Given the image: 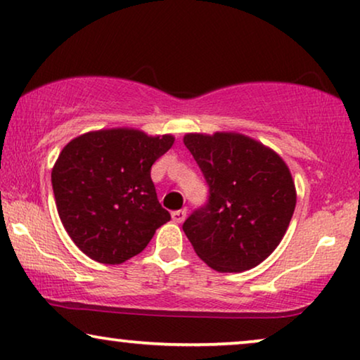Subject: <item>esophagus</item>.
Masks as SVG:
<instances>
[{
	"instance_id": "34e87169",
	"label": "esophagus",
	"mask_w": 360,
	"mask_h": 360,
	"mask_svg": "<svg viewBox=\"0 0 360 360\" xmlns=\"http://www.w3.org/2000/svg\"><path fill=\"white\" fill-rule=\"evenodd\" d=\"M186 218V210H176V211H172V219H174V223H184Z\"/></svg>"
}]
</instances>
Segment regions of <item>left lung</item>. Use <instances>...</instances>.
Returning a JSON list of instances; mask_svg holds the SVG:
<instances>
[{"label":"left lung","instance_id":"left-lung-1","mask_svg":"<svg viewBox=\"0 0 360 360\" xmlns=\"http://www.w3.org/2000/svg\"><path fill=\"white\" fill-rule=\"evenodd\" d=\"M210 186V198L184 223L198 257L218 272L257 267L277 249L297 205L288 165L239 132L185 134Z\"/></svg>","mask_w":360,"mask_h":360}]
</instances>
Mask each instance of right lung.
Here are the masks:
<instances>
[{
	"label": "right lung",
	"mask_w": 360,
	"mask_h": 360,
	"mask_svg": "<svg viewBox=\"0 0 360 360\" xmlns=\"http://www.w3.org/2000/svg\"><path fill=\"white\" fill-rule=\"evenodd\" d=\"M172 134L132 127L90 131L63 147L52 188L63 228L100 264H122L170 221L157 200L150 167L174 144Z\"/></svg>",
	"instance_id": "1"
}]
</instances>
